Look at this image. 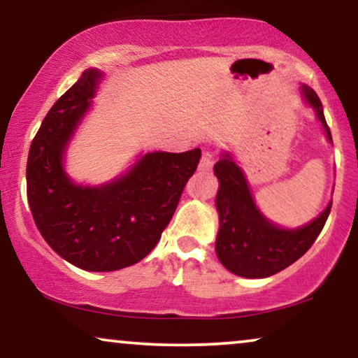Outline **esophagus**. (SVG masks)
Segmentation results:
<instances>
[{"mask_svg": "<svg viewBox=\"0 0 358 358\" xmlns=\"http://www.w3.org/2000/svg\"><path fill=\"white\" fill-rule=\"evenodd\" d=\"M213 164H215V155L212 153V151H205L202 159H200V164H199L200 171H210L213 168Z\"/></svg>", "mask_w": 358, "mask_h": 358, "instance_id": "1", "label": "esophagus"}]
</instances>
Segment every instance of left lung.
Returning a JSON list of instances; mask_svg holds the SVG:
<instances>
[{
  "label": "left lung",
  "instance_id": "left-lung-1",
  "mask_svg": "<svg viewBox=\"0 0 358 358\" xmlns=\"http://www.w3.org/2000/svg\"><path fill=\"white\" fill-rule=\"evenodd\" d=\"M303 94L308 104L316 109L317 119L332 141L320 97L308 86H303ZM213 171L220 180L217 194L220 231L215 248L220 262L229 272L248 278L271 277L298 261L324 228L332 203L306 227L282 229L268 223L259 212L241 169L229 155H223L215 163Z\"/></svg>",
  "mask_w": 358,
  "mask_h": 358
}]
</instances>
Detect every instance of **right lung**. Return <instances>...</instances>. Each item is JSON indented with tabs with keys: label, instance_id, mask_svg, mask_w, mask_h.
<instances>
[{
	"label": "right lung",
	"instance_id": "right-lung-1",
	"mask_svg": "<svg viewBox=\"0 0 358 358\" xmlns=\"http://www.w3.org/2000/svg\"><path fill=\"white\" fill-rule=\"evenodd\" d=\"M99 78L97 70L85 71L48 110L29 150L27 199L53 251L85 271L109 272L140 262L158 244L202 151H156L102 187L73 184L63 151Z\"/></svg>",
	"mask_w": 358,
	"mask_h": 358
}]
</instances>
